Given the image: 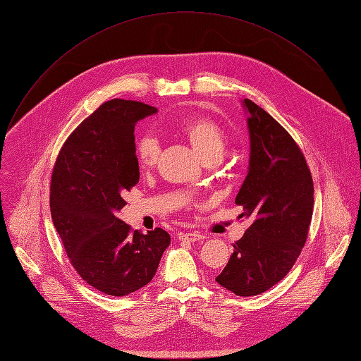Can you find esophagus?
I'll return each instance as SVG.
<instances>
[{
  "label": "esophagus",
  "instance_id": "obj_1",
  "mask_svg": "<svg viewBox=\"0 0 361 361\" xmlns=\"http://www.w3.org/2000/svg\"><path fill=\"white\" fill-rule=\"evenodd\" d=\"M204 238L203 234L200 233H180L178 234V240L180 241H188V243H195V241H199Z\"/></svg>",
  "mask_w": 361,
  "mask_h": 361
}]
</instances>
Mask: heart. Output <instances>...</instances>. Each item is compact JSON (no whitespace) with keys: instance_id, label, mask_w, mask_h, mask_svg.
Instances as JSON below:
<instances>
[{"instance_id":"heart-1","label":"heart","mask_w":361,"mask_h":361,"mask_svg":"<svg viewBox=\"0 0 361 361\" xmlns=\"http://www.w3.org/2000/svg\"><path fill=\"white\" fill-rule=\"evenodd\" d=\"M173 127L193 146L203 161L219 158L225 147V135L221 126L211 117L193 114L177 118ZM159 142L152 136L137 139L135 145V155L142 168L154 166L159 157Z\"/></svg>"}]
</instances>
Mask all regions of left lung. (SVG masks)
Returning a JSON list of instances; mask_svg holds the SVG:
<instances>
[{
    "label": "left lung",
    "instance_id": "obj_1",
    "mask_svg": "<svg viewBox=\"0 0 361 361\" xmlns=\"http://www.w3.org/2000/svg\"><path fill=\"white\" fill-rule=\"evenodd\" d=\"M249 111L250 166L235 203L253 222L233 244L216 282L250 297L286 276L305 247L313 215V178L301 149L272 116L244 99Z\"/></svg>",
    "mask_w": 361,
    "mask_h": 361
}]
</instances>
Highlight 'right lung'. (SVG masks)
Wrapping results in <instances>:
<instances>
[{
  "label": "right lung",
  "mask_w": 361,
  "mask_h": 361,
  "mask_svg": "<svg viewBox=\"0 0 361 361\" xmlns=\"http://www.w3.org/2000/svg\"><path fill=\"white\" fill-rule=\"evenodd\" d=\"M157 112L139 101L111 99L67 137L51 176V215L71 267L98 291L123 297L155 276L169 234H143L118 218L139 183L136 123Z\"/></svg>",
  "instance_id": "add662e5"
}]
</instances>
